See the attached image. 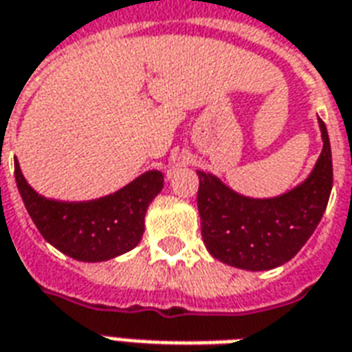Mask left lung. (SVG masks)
<instances>
[{
  "instance_id": "1",
  "label": "left lung",
  "mask_w": 352,
  "mask_h": 352,
  "mask_svg": "<svg viewBox=\"0 0 352 352\" xmlns=\"http://www.w3.org/2000/svg\"><path fill=\"white\" fill-rule=\"evenodd\" d=\"M323 150L305 182L271 198L245 197L215 174L197 170L202 239L213 258L245 271L284 265L310 239L332 191V152L327 126L317 118Z\"/></svg>"
}]
</instances>
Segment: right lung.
Masks as SVG:
<instances>
[{
	"label": "right lung",
	"instance_id": "1",
	"mask_svg": "<svg viewBox=\"0 0 352 352\" xmlns=\"http://www.w3.org/2000/svg\"><path fill=\"white\" fill-rule=\"evenodd\" d=\"M14 178L33 223L50 245L78 261H107L139 245L150 202L163 189V173L146 170L107 197L65 202L38 195L14 160Z\"/></svg>",
	"mask_w": 352,
	"mask_h": 352
}]
</instances>
